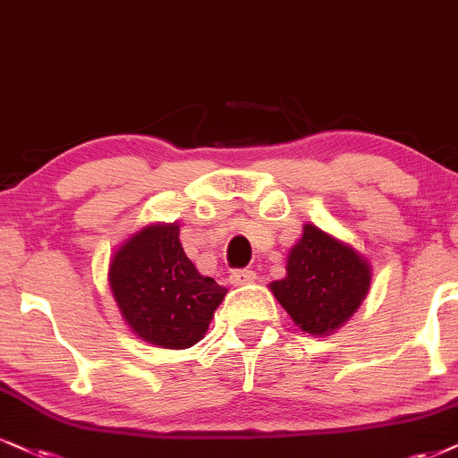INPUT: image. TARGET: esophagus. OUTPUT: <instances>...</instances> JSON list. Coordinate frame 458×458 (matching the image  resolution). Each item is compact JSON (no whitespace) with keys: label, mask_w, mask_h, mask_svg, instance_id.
<instances>
[{"label":"esophagus","mask_w":458,"mask_h":458,"mask_svg":"<svg viewBox=\"0 0 458 458\" xmlns=\"http://www.w3.org/2000/svg\"><path fill=\"white\" fill-rule=\"evenodd\" d=\"M255 280H257V274L252 272V269H235V272H231V276H229V282L233 286L252 284Z\"/></svg>","instance_id":"esophagus-1"}]
</instances>
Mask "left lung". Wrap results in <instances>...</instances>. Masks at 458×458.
<instances>
[{
	"instance_id": "1",
	"label": "left lung",
	"mask_w": 458,
	"mask_h": 458,
	"mask_svg": "<svg viewBox=\"0 0 458 458\" xmlns=\"http://www.w3.org/2000/svg\"><path fill=\"white\" fill-rule=\"evenodd\" d=\"M369 263L314 225L291 248L286 278L269 284L280 306L310 335H327L357 312L369 291Z\"/></svg>"
}]
</instances>
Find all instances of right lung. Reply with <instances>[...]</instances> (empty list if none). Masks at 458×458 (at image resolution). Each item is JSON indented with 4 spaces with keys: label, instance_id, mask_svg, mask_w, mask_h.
Here are the masks:
<instances>
[{
    "label": "right lung",
    "instance_id": "1",
    "mask_svg": "<svg viewBox=\"0 0 458 458\" xmlns=\"http://www.w3.org/2000/svg\"><path fill=\"white\" fill-rule=\"evenodd\" d=\"M108 280L135 335L172 350L199 342L227 295L184 255L176 223L150 225L131 235L110 261Z\"/></svg>",
    "mask_w": 458,
    "mask_h": 458
}]
</instances>
